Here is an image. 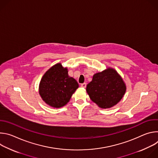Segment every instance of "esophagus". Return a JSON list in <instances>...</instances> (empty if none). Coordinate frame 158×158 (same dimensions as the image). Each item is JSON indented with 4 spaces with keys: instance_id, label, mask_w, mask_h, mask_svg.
I'll list each match as a JSON object with an SVG mask.
<instances>
[{
    "instance_id": "obj_1",
    "label": "esophagus",
    "mask_w": 158,
    "mask_h": 158,
    "mask_svg": "<svg viewBox=\"0 0 158 158\" xmlns=\"http://www.w3.org/2000/svg\"><path fill=\"white\" fill-rule=\"evenodd\" d=\"M86 83H83V84H81V87H83V88H85L86 87Z\"/></svg>"
}]
</instances>
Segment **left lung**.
<instances>
[{
  "label": "left lung",
  "mask_w": 158,
  "mask_h": 158,
  "mask_svg": "<svg viewBox=\"0 0 158 158\" xmlns=\"http://www.w3.org/2000/svg\"><path fill=\"white\" fill-rule=\"evenodd\" d=\"M126 91V85L123 79L111 67L96 73L86 87L90 99L102 109L116 105L123 98Z\"/></svg>",
  "instance_id": "8db88e82"
}]
</instances>
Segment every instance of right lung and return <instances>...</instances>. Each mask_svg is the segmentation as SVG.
I'll list each match as a JSON object with an SVG mask.
<instances>
[{
    "mask_svg": "<svg viewBox=\"0 0 158 158\" xmlns=\"http://www.w3.org/2000/svg\"><path fill=\"white\" fill-rule=\"evenodd\" d=\"M79 87L76 79L68 74V69L57 63L42 76L39 93L44 102L53 108H60L68 103Z\"/></svg>",
    "mask_w": 158,
    "mask_h": 158,
    "instance_id": "add662e5",
    "label": "right lung"
}]
</instances>
